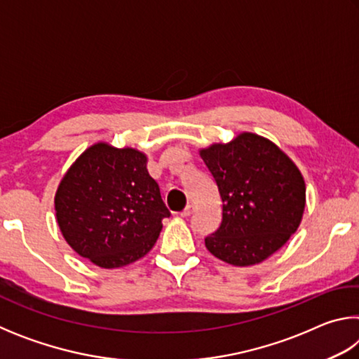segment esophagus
Here are the masks:
<instances>
[{
    "mask_svg": "<svg viewBox=\"0 0 359 359\" xmlns=\"http://www.w3.org/2000/svg\"><path fill=\"white\" fill-rule=\"evenodd\" d=\"M193 214V205L191 204H188L187 208L180 212V217H184V218H187V217H190Z\"/></svg>",
    "mask_w": 359,
    "mask_h": 359,
    "instance_id": "esophagus-1",
    "label": "esophagus"
}]
</instances>
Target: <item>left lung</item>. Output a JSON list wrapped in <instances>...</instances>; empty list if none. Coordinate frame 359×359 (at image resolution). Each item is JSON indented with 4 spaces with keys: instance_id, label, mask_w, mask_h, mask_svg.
I'll list each match as a JSON object with an SVG mask.
<instances>
[{
    "instance_id": "obj_1",
    "label": "left lung",
    "mask_w": 359,
    "mask_h": 359,
    "mask_svg": "<svg viewBox=\"0 0 359 359\" xmlns=\"http://www.w3.org/2000/svg\"><path fill=\"white\" fill-rule=\"evenodd\" d=\"M199 155L223 204L220 226L204 239L208 250L228 264L253 266L287 244L306 208V184L288 155L253 133Z\"/></svg>"
}]
</instances>
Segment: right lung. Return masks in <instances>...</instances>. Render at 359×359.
I'll use <instances>...</instances> for the list:
<instances>
[{
	"label": "right lung",
	"mask_w": 359,
	"mask_h": 359,
	"mask_svg": "<svg viewBox=\"0 0 359 359\" xmlns=\"http://www.w3.org/2000/svg\"><path fill=\"white\" fill-rule=\"evenodd\" d=\"M60 231L93 264L114 269L147 255L169 217L147 156L107 142L88 147L72 163L55 193Z\"/></svg>",
	"instance_id": "obj_1"
}]
</instances>
